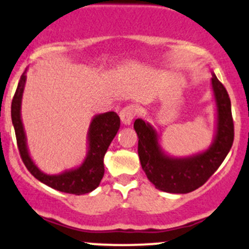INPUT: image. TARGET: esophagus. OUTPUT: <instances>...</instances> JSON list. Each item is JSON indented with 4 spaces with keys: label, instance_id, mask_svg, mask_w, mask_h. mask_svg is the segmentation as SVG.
I'll use <instances>...</instances> for the list:
<instances>
[{
    "label": "esophagus",
    "instance_id": "1",
    "mask_svg": "<svg viewBox=\"0 0 249 249\" xmlns=\"http://www.w3.org/2000/svg\"><path fill=\"white\" fill-rule=\"evenodd\" d=\"M136 114H138V108L135 106H133V104H130V106L124 107L120 111V119H121V122L124 125H129L132 124L133 119H134Z\"/></svg>",
    "mask_w": 249,
    "mask_h": 249
}]
</instances>
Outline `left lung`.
Listing matches in <instances>:
<instances>
[{
    "mask_svg": "<svg viewBox=\"0 0 249 249\" xmlns=\"http://www.w3.org/2000/svg\"><path fill=\"white\" fill-rule=\"evenodd\" d=\"M211 90L216 107L215 133L210 146L188 157H173L161 147V138L149 122L136 119L138 153L148 180L161 191L188 194L202 186L213 175L231 151L234 141V124L228 92L211 72Z\"/></svg>",
    "mask_w": 249,
    "mask_h": 249,
    "instance_id": "1",
    "label": "left lung"
}]
</instances>
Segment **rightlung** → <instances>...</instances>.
<instances>
[{
	"label": "right lung",
	"instance_id": "add662e5",
	"mask_svg": "<svg viewBox=\"0 0 249 249\" xmlns=\"http://www.w3.org/2000/svg\"><path fill=\"white\" fill-rule=\"evenodd\" d=\"M26 72L27 69L21 76L12 102V122L23 164L34 177L50 188L66 194H89L97 188L102 180L104 175L103 159L109 145L119 132L120 117L114 111L95 115L88 130V152L82 164L77 167L63 171L58 175H47L36 166L29 154L25 127L21 119V103L27 81Z\"/></svg>",
	"mask_w": 249,
	"mask_h": 249
}]
</instances>
